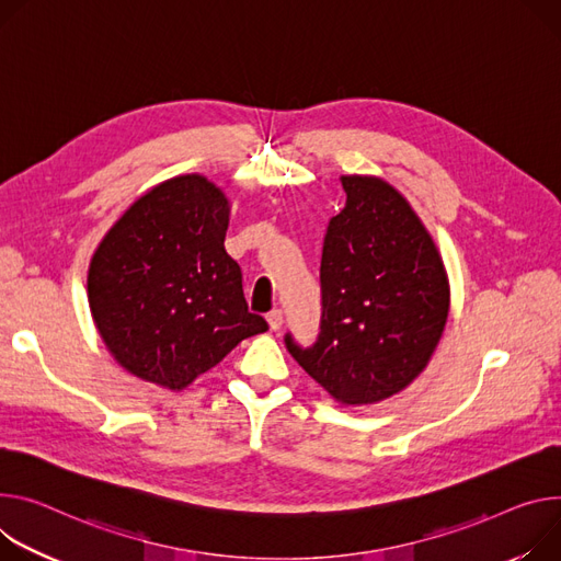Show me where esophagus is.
I'll list each match as a JSON object with an SVG mask.
<instances>
[{
  "label": "esophagus",
  "mask_w": 561,
  "mask_h": 561,
  "mask_svg": "<svg viewBox=\"0 0 561 561\" xmlns=\"http://www.w3.org/2000/svg\"><path fill=\"white\" fill-rule=\"evenodd\" d=\"M266 322L271 327V331H279L282 324H284V313L279 309H273L268 316H266Z\"/></svg>",
  "instance_id": "obj_1"
}]
</instances>
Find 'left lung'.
I'll list each match as a JSON object with an SVG mask.
<instances>
[{"label":"left lung","mask_w":561,"mask_h":561,"mask_svg":"<svg viewBox=\"0 0 561 561\" xmlns=\"http://www.w3.org/2000/svg\"><path fill=\"white\" fill-rule=\"evenodd\" d=\"M346 203L329 221L322 320L313 346L284 342L342 404L380 402L410 385L443 335L449 286L434 239L407 198L376 176H342Z\"/></svg>","instance_id":"obj_1"}]
</instances>
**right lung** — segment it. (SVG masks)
<instances>
[{
  "mask_svg": "<svg viewBox=\"0 0 561 561\" xmlns=\"http://www.w3.org/2000/svg\"><path fill=\"white\" fill-rule=\"evenodd\" d=\"M230 206L201 174L142 194L93 252L89 309L110 353L140 380L185 389L245 337L268 331L248 313L241 268L224 248Z\"/></svg>",
  "mask_w": 561,
  "mask_h": 561,
  "instance_id": "add662e5",
  "label": "right lung"
}]
</instances>
